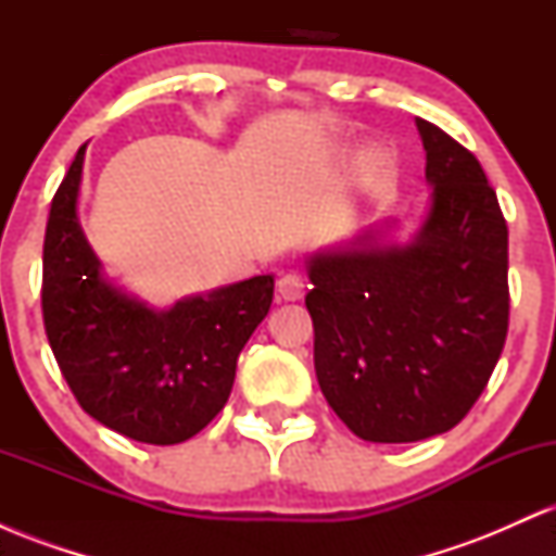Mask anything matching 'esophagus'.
<instances>
[{
    "instance_id": "1",
    "label": "esophagus",
    "mask_w": 556,
    "mask_h": 556,
    "mask_svg": "<svg viewBox=\"0 0 556 556\" xmlns=\"http://www.w3.org/2000/svg\"><path fill=\"white\" fill-rule=\"evenodd\" d=\"M277 292H279V298L287 300V303H292V300H300L305 295V282L292 271L282 274L277 282Z\"/></svg>"
}]
</instances>
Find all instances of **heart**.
I'll list each match as a JSON object with an SVG mask.
<instances>
[{"mask_svg": "<svg viewBox=\"0 0 556 556\" xmlns=\"http://www.w3.org/2000/svg\"><path fill=\"white\" fill-rule=\"evenodd\" d=\"M394 159L384 146H368L355 156L353 164V188L363 195H376L392 182Z\"/></svg>", "mask_w": 556, "mask_h": 556, "instance_id": "obj_1", "label": "heart"}]
</instances>
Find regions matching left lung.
I'll list each match as a JSON object with an SVG mask.
<instances>
[{"instance_id": "obj_1", "label": "left lung", "mask_w": 556, "mask_h": 556, "mask_svg": "<svg viewBox=\"0 0 556 556\" xmlns=\"http://www.w3.org/2000/svg\"><path fill=\"white\" fill-rule=\"evenodd\" d=\"M429 212L410 240L381 222L308 258L316 379L355 437L420 442L481 397L507 340V222L478 159L416 117Z\"/></svg>"}]
</instances>
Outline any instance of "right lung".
Here are the masks:
<instances>
[{"label": "right lung", "instance_id": "add662e5", "mask_svg": "<svg viewBox=\"0 0 556 556\" xmlns=\"http://www.w3.org/2000/svg\"><path fill=\"white\" fill-rule=\"evenodd\" d=\"M83 143L54 193L43 238V327L88 416L143 444H180L232 392L238 355L271 308L274 277L146 305L104 274L78 219Z\"/></svg>", "mask_w": 556, "mask_h": 556}]
</instances>
